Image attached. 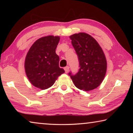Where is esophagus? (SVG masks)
Wrapping results in <instances>:
<instances>
[{
    "label": "esophagus",
    "instance_id": "esophagus-1",
    "mask_svg": "<svg viewBox=\"0 0 133 133\" xmlns=\"http://www.w3.org/2000/svg\"><path fill=\"white\" fill-rule=\"evenodd\" d=\"M64 69V70H65V72H66V73H68V71H69V66L65 67Z\"/></svg>",
    "mask_w": 133,
    "mask_h": 133
}]
</instances>
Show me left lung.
<instances>
[{
    "label": "left lung",
    "instance_id": "8db88e82",
    "mask_svg": "<svg viewBox=\"0 0 133 133\" xmlns=\"http://www.w3.org/2000/svg\"><path fill=\"white\" fill-rule=\"evenodd\" d=\"M77 53L80 69L76 75L69 73L75 86L90 91L99 86L105 77L107 61L97 42L87 33H79L70 36Z\"/></svg>",
    "mask_w": 133,
    "mask_h": 133
}]
</instances>
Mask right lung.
Wrapping results in <instances>:
<instances>
[{"mask_svg":"<svg viewBox=\"0 0 133 133\" xmlns=\"http://www.w3.org/2000/svg\"><path fill=\"white\" fill-rule=\"evenodd\" d=\"M59 40V36L43 37L29 49L24 68L27 77L35 87L42 90L48 89L64 73V69L59 67V57L56 53Z\"/></svg>","mask_w":133,"mask_h":133,"instance_id":"add662e5","label":"right lung"}]
</instances>
